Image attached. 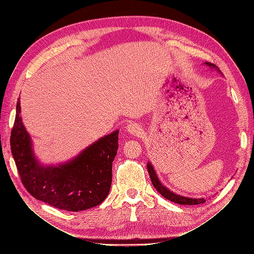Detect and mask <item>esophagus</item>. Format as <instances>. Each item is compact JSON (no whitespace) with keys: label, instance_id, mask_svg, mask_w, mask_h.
Here are the masks:
<instances>
[{"label":"esophagus","instance_id":"1","mask_svg":"<svg viewBox=\"0 0 254 254\" xmlns=\"http://www.w3.org/2000/svg\"><path fill=\"white\" fill-rule=\"evenodd\" d=\"M127 130L133 135H140L143 131L142 127L139 124H136V123H130L127 126Z\"/></svg>","mask_w":254,"mask_h":254}]
</instances>
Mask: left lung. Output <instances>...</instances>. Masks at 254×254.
<instances>
[{
    "instance_id": "left-lung-1",
    "label": "left lung",
    "mask_w": 254,
    "mask_h": 254,
    "mask_svg": "<svg viewBox=\"0 0 254 254\" xmlns=\"http://www.w3.org/2000/svg\"><path fill=\"white\" fill-rule=\"evenodd\" d=\"M206 65H209L210 67L212 68H216V70L218 72H220L217 66L211 64V63H205ZM147 170H148V173H149V177L151 179V183L152 186L155 187V189L159 191V193L162 195L164 198L168 199V200H171L175 203H179V204H184V205H194V204H200V203H203L205 202V199L204 198H190V197H184V196H180L178 194L174 193V191L168 190L166 187H164L162 183L160 182L158 176L155 172V170H153V167L151 165L150 162L147 163Z\"/></svg>"
}]
</instances>
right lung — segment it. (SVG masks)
Listing matches in <instances>:
<instances>
[{
    "label": "right lung",
    "mask_w": 254,
    "mask_h": 254,
    "mask_svg": "<svg viewBox=\"0 0 254 254\" xmlns=\"http://www.w3.org/2000/svg\"><path fill=\"white\" fill-rule=\"evenodd\" d=\"M20 113L18 98L10 149L21 181L28 193L38 200L70 212L101 204L111 188L112 162L119 148V130L101 137L66 163L43 166L34 155L32 139Z\"/></svg>",
    "instance_id": "obj_1"
}]
</instances>
